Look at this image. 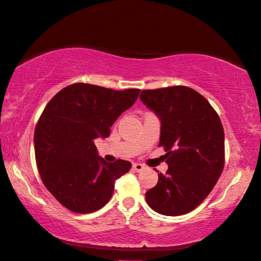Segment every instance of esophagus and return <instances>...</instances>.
Here are the masks:
<instances>
[{
    "label": "esophagus",
    "mask_w": 261,
    "mask_h": 261,
    "mask_svg": "<svg viewBox=\"0 0 261 261\" xmlns=\"http://www.w3.org/2000/svg\"><path fill=\"white\" fill-rule=\"evenodd\" d=\"M133 169L139 173V171H142L144 169V166L142 164H133Z\"/></svg>",
    "instance_id": "34e87169"
}]
</instances>
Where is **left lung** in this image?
Returning a JSON list of instances; mask_svg holds the SVG:
<instances>
[{"mask_svg":"<svg viewBox=\"0 0 261 261\" xmlns=\"http://www.w3.org/2000/svg\"><path fill=\"white\" fill-rule=\"evenodd\" d=\"M141 101L161 121L159 146L168 170L145 193L151 209L180 216L195 209L213 191L225 164L224 128L205 97L186 86L141 92Z\"/></svg>","mask_w":261,"mask_h":261,"instance_id":"obj_1","label":"left lung"}]
</instances>
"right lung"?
<instances>
[{"label": "right lung", "instance_id": "obj_1", "mask_svg": "<svg viewBox=\"0 0 261 261\" xmlns=\"http://www.w3.org/2000/svg\"><path fill=\"white\" fill-rule=\"evenodd\" d=\"M139 88L115 91L85 83L57 93L37 121L35 158L43 184L63 207L88 214L108 203L116 180L132 168L129 161L107 162L94 140L134 105Z\"/></svg>", "mask_w": 261, "mask_h": 261}]
</instances>
